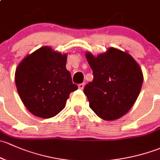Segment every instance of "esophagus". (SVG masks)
Here are the masks:
<instances>
[{
	"instance_id": "esophagus-1",
	"label": "esophagus",
	"mask_w": 160,
	"mask_h": 160,
	"mask_svg": "<svg viewBox=\"0 0 160 160\" xmlns=\"http://www.w3.org/2000/svg\"><path fill=\"white\" fill-rule=\"evenodd\" d=\"M84 86H85V84L81 83V84H79V85H78V88H79V89H81V90H82L84 88Z\"/></svg>"
}]
</instances>
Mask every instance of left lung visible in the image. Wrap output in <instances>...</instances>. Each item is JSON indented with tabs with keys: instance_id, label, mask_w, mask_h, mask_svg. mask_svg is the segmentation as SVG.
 I'll use <instances>...</instances> for the list:
<instances>
[{
	"instance_id": "obj_1",
	"label": "left lung",
	"mask_w": 160,
	"mask_h": 160,
	"mask_svg": "<svg viewBox=\"0 0 160 160\" xmlns=\"http://www.w3.org/2000/svg\"><path fill=\"white\" fill-rule=\"evenodd\" d=\"M94 78L84 88L89 107L98 117L112 121L124 116L137 99L143 75L129 54L111 48L94 57L86 53Z\"/></svg>"
}]
</instances>
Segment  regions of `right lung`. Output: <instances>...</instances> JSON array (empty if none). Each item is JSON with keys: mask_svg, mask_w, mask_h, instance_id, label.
<instances>
[{"mask_svg": "<svg viewBox=\"0 0 160 160\" xmlns=\"http://www.w3.org/2000/svg\"><path fill=\"white\" fill-rule=\"evenodd\" d=\"M66 60V55L45 46L28 55L16 69L20 98L35 116H55L65 107L71 92L78 89L65 68Z\"/></svg>", "mask_w": 160, "mask_h": 160, "instance_id": "right-lung-1", "label": "right lung"}]
</instances>
